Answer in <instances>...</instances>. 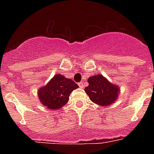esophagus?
Wrapping results in <instances>:
<instances>
[{
	"mask_svg": "<svg viewBox=\"0 0 154 154\" xmlns=\"http://www.w3.org/2000/svg\"><path fill=\"white\" fill-rule=\"evenodd\" d=\"M78 85H79V87H80V88H83V86H83V85H84V84H83V82H80V83H79Z\"/></svg>",
	"mask_w": 154,
	"mask_h": 154,
	"instance_id": "obj_1",
	"label": "esophagus"
}]
</instances>
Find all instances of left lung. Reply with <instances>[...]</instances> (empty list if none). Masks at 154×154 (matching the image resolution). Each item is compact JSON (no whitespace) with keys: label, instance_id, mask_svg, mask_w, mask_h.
<instances>
[{"label":"left lung","instance_id":"obj_1","mask_svg":"<svg viewBox=\"0 0 154 154\" xmlns=\"http://www.w3.org/2000/svg\"><path fill=\"white\" fill-rule=\"evenodd\" d=\"M88 83V86L85 88V91L91 101L96 104L108 106L112 104L119 96V87L111 84L101 74L90 77Z\"/></svg>","mask_w":154,"mask_h":154}]
</instances>
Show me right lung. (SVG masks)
I'll return each instance as SVG.
<instances>
[{"label":"right lung","mask_w":154,"mask_h":154,"mask_svg":"<svg viewBox=\"0 0 154 154\" xmlns=\"http://www.w3.org/2000/svg\"><path fill=\"white\" fill-rule=\"evenodd\" d=\"M78 87L71 79L57 74L45 86L38 90V98L48 109H57L67 103L71 91Z\"/></svg>","instance_id":"add662e5"}]
</instances>
